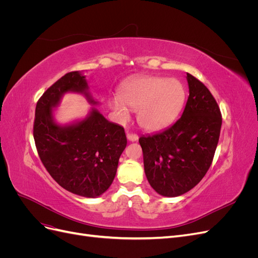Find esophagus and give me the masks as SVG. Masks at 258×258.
<instances>
[{"mask_svg": "<svg viewBox=\"0 0 258 258\" xmlns=\"http://www.w3.org/2000/svg\"><path fill=\"white\" fill-rule=\"evenodd\" d=\"M127 139L129 140L130 142H136V141H138V136L137 135H134V134H128L127 135Z\"/></svg>", "mask_w": 258, "mask_h": 258, "instance_id": "obj_1", "label": "esophagus"}]
</instances>
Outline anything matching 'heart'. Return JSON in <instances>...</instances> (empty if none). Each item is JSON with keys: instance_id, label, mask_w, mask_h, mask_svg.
<instances>
[{"instance_id": "obj_1", "label": "heart", "mask_w": 258, "mask_h": 258, "mask_svg": "<svg viewBox=\"0 0 258 258\" xmlns=\"http://www.w3.org/2000/svg\"><path fill=\"white\" fill-rule=\"evenodd\" d=\"M186 92L176 79L144 76L123 84L118 98L110 107L121 120L129 117L128 107L137 110L139 126L146 131H159L172 122L181 112Z\"/></svg>"}]
</instances>
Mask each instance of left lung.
Instances as JSON below:
<instances>
[{"instance_id": "left-lung-1", "label": "left lung", "mask_w": 258, "mask_h": 258, "mask_svg": "<svg viewBox=\"0 0 258 258\" xmlns=\"http://www.w3.org/2000/svg\"><path fill=\"white\" fill-rule=\"evenodd\" d=\"M189 97L181 118L153 136L139 139L148 183L165 197L194 188L212 163L220 139L222 115L210 90L187 73Z\"/></svg>"}]
</instances>
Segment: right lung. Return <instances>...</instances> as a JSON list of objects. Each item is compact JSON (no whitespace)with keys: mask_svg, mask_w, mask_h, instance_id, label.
Listing matches in <instances>:
<instances>
[{"mask_svg":"<svg viewBox=\"0 0 258 258\" xmlns=\"http://www.w3.org/2000/svg\"><path fill=\"white\" fill-rule=\"evenodd\" d=\"M69 92L83 95L91 105L99 104L83 72L62 76L37 101L35 145L44 167L61 187L85 198H96L113 183L127 138L121 126L108 121L95 106L83 119L58 123L54 111Z\"/></svg>","mask_w":258,"mask_h":258,"instance_id":"obj_1","label":"right lung"}]
</instances>
